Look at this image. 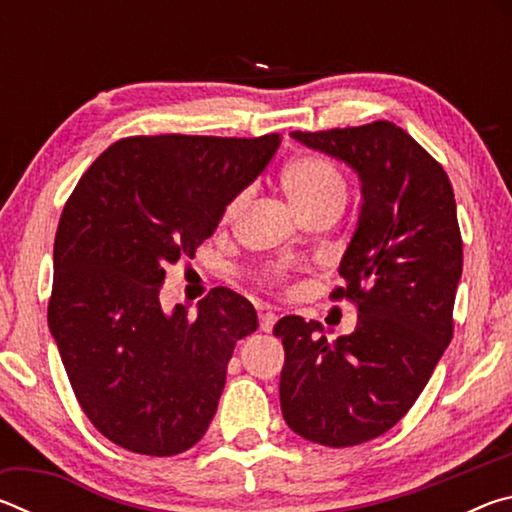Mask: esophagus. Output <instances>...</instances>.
Listing matches in <instances>:
<instances>
[{"label": "esophagus", "mask_w": 512, "mask_h": 512, "mask_svg": "<svg viewBox=\"0 0 512 512\" xmlns=\"http://www.w3.org/2000/svg\"><path fill=\"white\" fill-rule=\"evenodd\" d=\"M275 323H277V316L273 314V311H264L262 316H259V329H262V332H273V327H275Z\"/></svg>", "instance_id": "34e87169"}]
</instances>
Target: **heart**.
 Returning <instances> with one entry per match:
<instances>
[{"mask_svg": "<svg viewBox=\"0 0 512 512\" xmlns=\"http://www.w3.org/2000/svg\"><path fill=\"white\" fill-rule=\"evenodd\" d=\"M282 183L284 189L293 203H296L302 214H309L318 210V207L343 205L345 192H348V185H345V176L341 169L336 167L332 160L323 158V155H300V158L291 160L282 171ZM248 194L241 192L232 201L225 205L223 210V221L230 223L244 207ZM284 273L280 268H273L268 273V280L280 282Z\"/></svg>", "mask_w": 512, "mask_h": 512, "instance_id": "obj_1", "label": "heart"}]
</instances>
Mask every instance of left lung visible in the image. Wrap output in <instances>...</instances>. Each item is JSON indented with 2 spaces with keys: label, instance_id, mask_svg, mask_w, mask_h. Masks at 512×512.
<instances>
[{
  "label": "left lung",
  "instance_id": "left-lung-1",
  "mask_svg": "<svg viewBox=\"0 0 512 512\" xmlns=\"http://www.w3.org/2000/svg\"><path fill=\"white\" fill-rule=\"evenodd\" d=\"M291 137L341 160L361 183L357 230L334 300L357 302L354 332L329 343L323 325L277 320L284 345L282 415L325 447L361 445L400 422L454 334L463 241L445 169L391 121Z\"/></svg>",
  "mask_w": 512,
  "mask_h": 512
}]
</instances>
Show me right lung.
<instances>
[{"label": "right lung", "instance_id": "1", "mask_svg": "<svg viewBox=\"0 0 512 512\" xmlns=\"http://www.w3.org/2000/svg\"><path fill=\"white\" fill-rule=\"evenodd\" d=\"M277 133L128 137L103 151L65 203L54 241L49 329L83 413L135 454L173 456L205 436L250 302L212 289L164 311L167 268L194 257L225 205L266 169Z\"/></svg>", "mask_w": 512, "mask_h": 512}]
</instances>
